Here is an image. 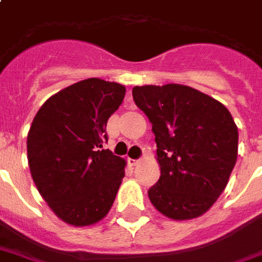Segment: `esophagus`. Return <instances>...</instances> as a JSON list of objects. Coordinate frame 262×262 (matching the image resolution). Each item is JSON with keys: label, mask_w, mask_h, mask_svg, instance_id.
<instances>
[{"label": "esophagus", "mask_w": 262, "mask_h": 262, "mask_svg": "<svg viewBox=\"0 0 262 262\" xmlns=\"http://www.w3.org/2000/svg\"><path fill=\"white\" fill-rule=\"evenodd\" d=\"M139 162H140V160H132V158H129V164H130L132 166H136Z\"/></svg>", "instance_id": "obj_1"}]
</instances>
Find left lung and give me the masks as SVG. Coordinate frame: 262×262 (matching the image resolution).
Instances as JSON below:
<instances>
[{"label":"left lung","mask_w":262,"mask_h":262,"mask_svg":"<svg viewBox=\"0 0 262 262\" xmlns=\"http://www.w3.org/2000/svg\"><path fill=\"white\" fill-rule=\"evenodd\" d=\"M136 105L156 135L161 176L148 197L161 214L193 220L225 190L237 158L239 133L228 108L183 84L136 86Z\"/></svg>","instance_id":"8db88e82"}]
</instances>
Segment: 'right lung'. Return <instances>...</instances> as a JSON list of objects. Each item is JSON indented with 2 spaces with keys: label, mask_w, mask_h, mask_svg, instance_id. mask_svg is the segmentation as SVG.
Returning a JSON list of instances; mask_svg holds the SVG:
<instances>
[{
  "label": "right lung",
  "mask_w": 262,
  "mask_h": 262,
  "mask_svg": "<svg viewBox=\"0 0 262 262\" xmlns=\"http://www.w3.org/2000/svg\"><path fill=\"white\" fill-rule=\"evenodd\" d=\"M126 89L86 79L44 102L28 133V160L38 193L58 218L89 226L111 210L126 161L102 150L108 118Z\"/></svg>",
  "instance_id": "obj_1"
}]
</instances>
